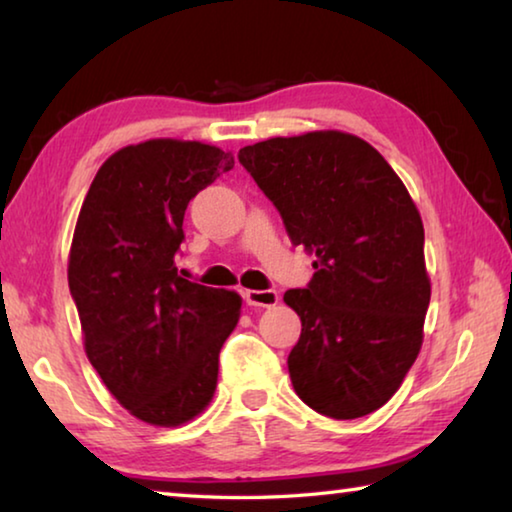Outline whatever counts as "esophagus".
Wrapping results in <instances>:
<instances>
[{
  "label": "esophagus",
  "mask_w": 512,
  "mask_h": 512,
  "mask_svg": "<svg viewBox=\"0 0 512 512\" xmlns=\"http://www.w3.org/2000/svg\"><path fill=\"white\" fill-rule=\"evenodd\" d=\"M244 300L248 307H275L277 302H280V296H277V291H255V289H246L244 291Z\"/></svg>",
  "instance_id": "34e87169"
}]
</instances>
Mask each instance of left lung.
<instances>
[{"label":"left lung","instance_id":"1","mask_svg":"<svg viewBox=\"0 0 512 512\" xmlns=\"http://www.w3.org/2000/svg\"><path fill=\"white\" fill-rule=\"evenodd\" d=\"M239 162L293 246L316 257L309 287L284 293L302 323L287 361L298 397L334 420L381 409L418 359L431 298L411 194L377 149L341 131L271 137Z\"/></svg>","mask_w":512,"mask_h":512}]
</instances>
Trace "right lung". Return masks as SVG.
Wrapping results in <instances>:
<instances>
[{
    "label": "right lung",
    "instance_id": "1",
    "mask_svg": "<svg viewBox=\"0 0 512 512\" xmlns=\"http://www.w3.org/2000/svg\"><path fill=\"white\" fill-rule=\"evenodd\" d=\"M235 167L232 153L189 140H146L112 153L88 189L67 280L85 354L137 420L178 427L212 402L219 352L241 296L178 275L187 203Z\"/></svg>",
    "mask_w": 512,
    "mask_h": 512
}]
</instances>
